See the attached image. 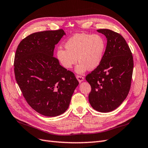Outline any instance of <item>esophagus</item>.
I'll use <instances>...</instances> for the list:
<instances>
[{
  "label": "esophagus",
  "mask_w": 148,
  "mask_h": 148,
  "mask_svg": "<svg viewBox=\"0 0 148 148\" xmlns=\"http://www.w3.org/2000/svg\"><path fill=\"white\" fill-rule=\"evenodd\" d=\"M77 79H78V81L81 83L83 81H84V77H82V76H79V75H77Z\"/></svg>",
  "instance_id": "1"
}]
</instances>
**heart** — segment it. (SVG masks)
Here are the masks:
<instances>
[{"label":"heart","instance_id":"obj_1","mask_svg":"<svg viewBox=\"0 0 148 148\" xmlns=\"http://www.w3.org/2000/svg\"><path fill=\"white\" fill-rule=\"evenodd\" d=\"M65 48L57 51L58 61L64 68L70 69L78 60L79 63L75 71L83 74L87 69L92 71L99 66L104 57L106 42L99 35L77 34L65 42Z\"/></svg>","mask_w":148,"mask_h":148}]
</instances>
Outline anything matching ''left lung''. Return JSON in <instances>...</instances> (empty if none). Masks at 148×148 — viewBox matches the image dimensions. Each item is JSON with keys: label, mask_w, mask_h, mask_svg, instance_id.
Listing matches in <instances>:
<instances>
[{"label": "left lung", "mask_w": 148, "mask_h": 148, "mask_svg": "<svg viewBox=\"0 0 148 148\" xmlns=\"http://www.w3.org/2000/svg\"><path fill=\"white\" fill-rule=\"evenodd\" d=\"M107 38L101 63L86 79L91 91L89 102L100 112H109L122 104L129 92L133 70L132 52L120 34L108 29L97 30Z\"/></svg>", "instance_id": "left-lung-1"}]
</instances>
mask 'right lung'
<instances>
[{"instance_id": "1", "label": "right lung", "mask_w": 148, "mask_h": 148, "mask_svg": "<svg viewBox=\"0 0 148 148\" xmlns=\"http://www.w3.org/2000/svg\"><path fill=\"white\" fill-rule=\"evenodd\" d=\"M64 35L63 29L31 34L20 42L15 56V79L24 97L46 117L65 112L79 84L73 73L53 57L55 45Z\"/></svg>"}]
</instances>
